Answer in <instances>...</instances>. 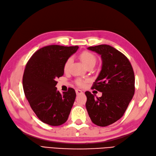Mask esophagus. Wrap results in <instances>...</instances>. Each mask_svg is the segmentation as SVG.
Here are the masks:
<instances>
[{
  "mask_svg": "<svg viewBox=\"0 0 156 156\" xmlns=\"http://www.w3.org/2000/svg\"><path fill=\"white\" fill-rule=\"evenodd\" d=\"M76 93L77 95H79V94H83V92L80 90L77 89V90H76Z\"/></svg>",
  "mask_w": 156,
  "mask_h": 156,
  "instance_id": "34e87169",
  "label": "esophagus"
}]
</instances>
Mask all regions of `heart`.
<instances>
[{"label":"heart","mask_w":156,"mask_h":156,"mask_svg":"<svg viewBox=\"0 0 156 156\" xmlns=\"http://www.w3.org/2000/svg\"><path fill=\"white\" fill-rule=\"evenodd\" d=\"M80 58L83 64H84L86 67L90 66V65H95L96 62V56L94 55L92 53L88 51H84L81 52L80 54ZM72 58H68L66 61V62H65L64 66V70L65 71H66L68 69V68H69L70 65L72 62ZM87 82H88V80H84L82 79H78L76 80V81L77 85L79 86H84Z\"/></svg>","instance_id":"b5f03b06"}]
</instances>
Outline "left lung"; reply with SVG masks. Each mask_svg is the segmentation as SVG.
Here are the masks:
<instances>
[{"label":"left lung","mask_w":156,"mask_h":156,"mask_svg":"<svg viewBox=\"0 0 156 156\" xmlns=\"http://www.w3.org/2000/svg\"><path fill=\"white\" fill-rule=\"evenodd\" d=\"M88 49L102 58V70L92 88L102 92V96L96 98L86 91V107L94 124L104 127L125 113L134 94V72L128 58L114 47L101 44Z\"/></svg>","instance_id":"8db88e82"}]
</instances>
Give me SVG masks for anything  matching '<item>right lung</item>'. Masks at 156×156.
I'll return each instance as SVG.
<instances>
[{"label": "right lung", "instance_id": "obj_1", "mask_svg": "<svg viewBox=\"0 0 156 156\" xmlns=\"http://www.w3.org/2000/svg\"><path fill=\"white\" fill-rule=\"evenodd\" d=\"M78 46L50 45L37 50L25 67L23 86L29 104L39 119L50 126L63 124L68 118L76 98L74 89L61 94L56 79L64 74L67 59Z\"/></svg>", "mask_w": 156, "mask_h": 156}]
</instances>
